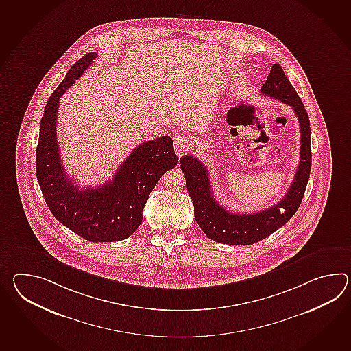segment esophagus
<instances>
[{
    "instance_id": "esophagus-1",
    "label": "esophagus",
    "mask_w": 351,
    "mask_h": 351,
    "mask_svg": "<svg viewBox=\"0 0 351 351\" xmlns=\"http://www.w3.org/2000/svg\"><path fill=\"white\" fill-rule=\"evenodd\" d=\"M173 148H175V152L178 154V156H182V155L186 154L189 148H190V141L185 136L179 134L173 140Z\"/></svg>"
}]
</instances>
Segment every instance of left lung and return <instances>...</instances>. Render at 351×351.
I'll return each mask as SVG.
<instances>
[{"instance_id": "1", "label": "left lung", "mask_w": 351, "mask_h": 351, "mask_svg": "<svg viewBox=\"0 0 351 351\" xmlns=\"http://www.w3.org/2000/svg\"><path fill=\"white\" fill-rule=\"evenodd\" d=\"M261 93L289 104L296 113L301 131L300 164L289 191L283 199L265 210L235 214L224 209L214 199L208 169L197 158L186 155L180 158V167L186 179L187 193L194 203L196 223L214 242L250 245L271 235L295 215L304 199L311 171L310 118L295 88L280 64H273Z\"/></svg>"}]
</instances>
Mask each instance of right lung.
Wrapping results in <instances>:
<instances>
[{
    "label": "right lung",
    "mask_w": 351,
    "mask_h": 351,
    "mask_svg": "<svg viewBox=\"0 0 351 351\" xmlns=\"http://www.w3.org/2000/svg\"><path fill=\"white\" fill-rule=\"evenodd\" d=\"M97 53L80 58L47 101L40 122L36 178L49 209L59 223L90 242H118L137 230L142 210L158 180L178 164L170 137L141 143L113 179L97 187L73 182L62 164L56 140L60 97L90 66Z\"/></svg>",
    "instance_id": "right-lung-1"
}]
</instances>
